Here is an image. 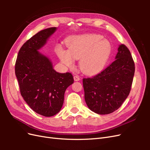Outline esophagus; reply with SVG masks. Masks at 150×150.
Returning a JSON list of instances; mask_svg holds the SVG:
<instances>
[{"instance_id":"34e87169","label":"esophagus","mask_w":150,"mask_h":150,"mask_svg":"<svg viewBox=\"0 0 150 150\" xmlns=\"http://www.w3.org/2000/svg\"><path fill=\"white\" fill-rule=\"evenodd\" d=\"M74 79L75 81H78L80 80V78L78 75H74Z\"/></svg>"}]
</instances>
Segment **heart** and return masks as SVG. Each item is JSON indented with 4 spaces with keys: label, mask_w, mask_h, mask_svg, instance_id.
Instances as JSON below:
<instances>
[{
    "label": "heart",
    "mask_w": 150,
    "mask_h": 150,
    "mask_svg": "<svg viewBox=\"0 0 150 150\" xmlns=\"http://www.w3.org/2000/svg\"><path fill=\"white\" fill-rule=\"evenodd\" d=\"M111 45L108 40L98 34L76 36L68 44V51L59 48L57 53L66 66L72 67L74 59L79 60V67L83 73L93 75L100 72L110 56Z\"/></svg>",
    "instance_id": "b5f03b06"
}]
</instances>
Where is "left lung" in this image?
Returning <instances> with one entry per match:
<instances>
[{"label":"left lung","instance_id":"obj_1","mask_svg":"<svg viewBox=\"0 0 150 150\" xmlns=\"http://www.w3.org/2000/svg\"><path fill=\"white\" fill-rule=\"evenodd\" d=\"M116 60L100 73L83 79L88 108L99 115L117 110L128 96L134 74V62L125 45L117 49Z\"/></svg>","mask_w":150,"mask_h":150}]
</instances>
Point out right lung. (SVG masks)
Instances as JSON below:
<instances>
[{"label":"right lung","mask_w":150,"mask_h":150,"mask_svg":"<svg viewBox=\"0 0 150 150\" xmlns=\"http://www.w3.org/2000/svg\"><path fill=\"white\" fill-rule=\"evenodd\" d=\"M56 29L40 30L27 40L19 50L15 65L22 96L32 110L47 117L60 111L66 90L74 83L71 73L56 72L51 60L38 51Z\"/></svg>","instance_id":"obj_1"}]
</instances>
